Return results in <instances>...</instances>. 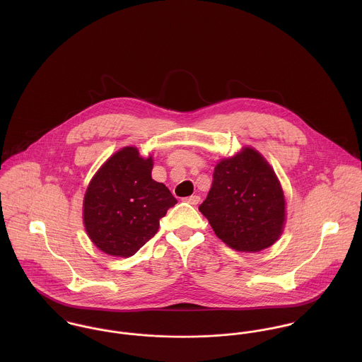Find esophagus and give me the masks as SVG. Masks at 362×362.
<instances>
[{
	"label": "esophagus",
	"instance_id": "obj_1",
	"mask_svg": "<svg viewBox=\"0 0 362 362\" xmlns=\"http://www.w3.org/2000/svg\"><path fill=\"white\" fill-rule=\"evenodd\" d=\"M187 204H189V205H198L199 202H201V198L198 197V195H192V197H188V198H185L184 199Z\"/></svg>",
	"mask_w": 362,
	"mask_h": 362
}]
</instances>
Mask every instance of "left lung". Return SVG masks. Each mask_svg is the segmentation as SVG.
I'll list each match as a JSON object with an SVG mask.
<instances>
[{"instance_id":"8db88e82","label":"left lung","mask_w":362,"mask_h":362,"mask_svg":"<svg viewBox=\"0 0 362 362\" xmlns=\"http://www.w3.org/2000/svg\"><path fill=\"white\" fill-rule=\"evenodd\" d=\"M199 210L214 234L240 252L272 247L286 221L281 185L266 158L252 148L217 163Z\"/></svg>"}]
</instances>
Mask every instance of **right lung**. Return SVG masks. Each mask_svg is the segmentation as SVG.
<instances>
[{
    "label": "right lung",
    "mask_w": 362,
    "mask_h": 362,
    "mask_svg": "<svg viewBox=\"0 0 362 362\" xmlns=\"http://www.w3.org/2000/svg\"><path fill=\"white\" fill-rule=\"evenodd\" d=\"M153 158L127 146L93 175L83 198V224L104 254L135 255L158 230L160 218L177 204L168 188L152 178Z\"/></svg>",
    "instance_id": "1"
}]
</instances>
